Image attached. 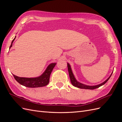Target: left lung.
Wrapping results in <instances>:
<instances>
[{"mask_svg":"<svg viewBox=\"0 0 122 122\" xmlns=\"http://www.w3.org/2000/svg\"><path fill=\"white\" fill-rule=\"evenodd\" d=\"M67 65H68V72H69V74L70 78V80H71L72 84L73 86H74L75 87L80 88H83V89L94 90V89H96V88H97L99 87L100 86H103V85H104L108 80V79L110 78V77H111L112 74L113 73V72H112L111 75L109 76L108 78L106 80H105L103 82L99 84H98V85H96V86H87V85L79 82V81H78L76 80L74 75L73 73L71 66H70V65L68 63V62H67Z\"/></svg>","mask_w":122,"mask_h":122,"instance_id":"8db88e82","label":"left lung"}]
</instances>
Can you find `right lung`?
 <instances>
[{"label": "right lung", "mask_w": 122, "mask_h": 122, "mask_svg": "<svg viewBox=\"0 0 122 122\" xmlns=\"http://www.w3.org/2000/svg\"><path fill=\"white\" fill-rule=\"evenodd\" d=\"M15 38L12 41V43L10 47V49L12 47L13 43ZM56 63H51L48 65L45 71L43 72L42 75L33 78H26V77H20L13 75L15 79L22 86L27 87H39L45 86L49 83L50 76L51 72L56 65Z\"/></svg>", "instance_id": "add662e5"}]
</instances>
